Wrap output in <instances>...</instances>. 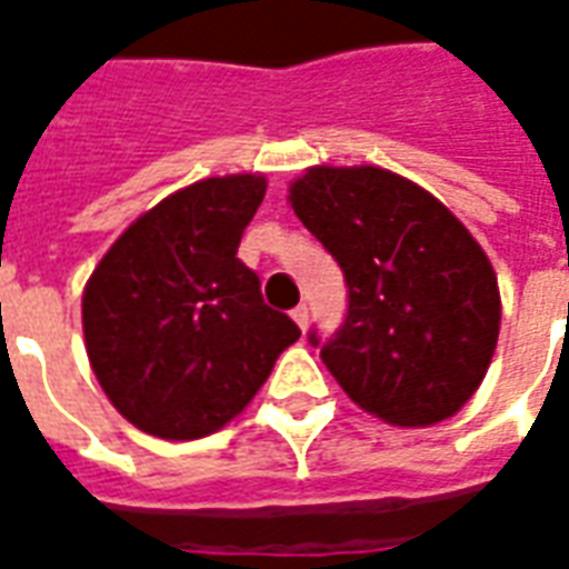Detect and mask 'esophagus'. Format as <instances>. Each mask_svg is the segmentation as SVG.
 <instances>
[{
	"label": "esophagus",
	"instance_id": "34e87169",
	"mask_svg": "<svg viewBox=\"0 0 569 569\" xmlns=\"http://www.w3.org/2000/svg\"><path fill=\"white\" fill-rule=\"evenodd\" d=\"M292 320L298 322V329H301V332H305V329H308V322H310V310H308V305H298L296 310H292Z\"/></svg>",
	"mask_w": 569,
	"mask_h": 569
}]
</instances>
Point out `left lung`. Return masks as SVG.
Wrapping results in <instances>:
<instances>
[{
	"label": "left lung",
	"mask_w": 569,
	"mask_h": 569,
	"mask_svg": "<svg viewBox=\"0 0 569 569\" xmlns=\"http://www.w3.org/2000/svg\"><path fill=\"white\" fill-rule=\"evenodd\" d=\"M289 203L347 283L341 329L310 345L345 393L396 427H429L469 402L500 335L485 249L441 200L381 167H310Z\"/></svg>",
	"instance_id": "obj_1"
}]
</instances>
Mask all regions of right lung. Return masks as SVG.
<instances>
[{
    "mask_svg": "<svg viewBox=\"0 0 569 569\" xmlns=\"http://www.w3.org/2000/svg\"><path fill=\"white\" fill-rule=\"evenodd\" d=\"M264 176L200 179L142 212L93 268L84 347L109 402L142 432L188 441L237 418L298 329L237 259Z\"/></svg>",
    "mask_w": 569,
    "mask_h": 569,
    "instance_id": "add662e5",
    "label": "right lung"
}]
</instances>
